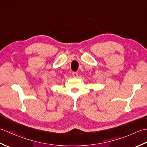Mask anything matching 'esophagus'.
<instances>
[{
  "label": "esophagus",
  "mask_w": 147,
  "mask_h": 147,
  "mask_svg": "<svg viewBox=\"0 0 147 147\" xmlns=\"http://www.w3.org/2000/svg\"><path fill=\"white\" fill-rule=\"evenodd\" d=\"M72 76L74 78H77L78 77V74L77 72H76V71H74V72L72 73Z\"/></svg>",
  "instance_id": "1"
}]
</instances>
